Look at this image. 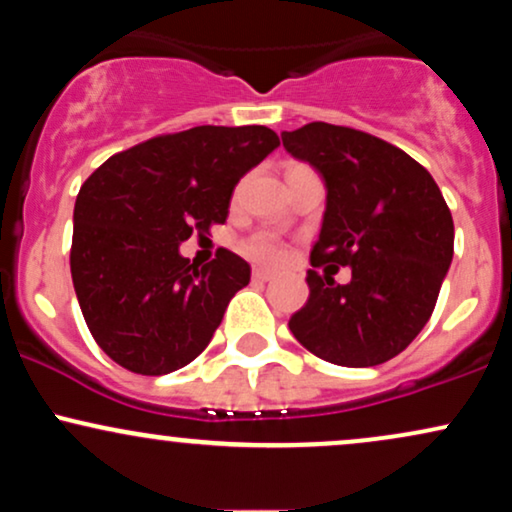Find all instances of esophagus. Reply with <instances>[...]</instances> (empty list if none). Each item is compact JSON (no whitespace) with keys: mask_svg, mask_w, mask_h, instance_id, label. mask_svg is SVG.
<instances>
[{"mask_svg":"<svg viewBox=\"0 0 512 512\" xmlns=\"http://www.w3.org/2000/svg\"><path fill=\"white\" fill-rule=\"evenodd\" d=\"M252 279L255 281H269V279H274V272H269V269H252Z\"/></svg>","mask_w":512,"mask_h":512,"instance_id":"obj_1","label":"esophagus"}]
</instances>
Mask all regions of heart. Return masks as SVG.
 <instances>
[{"mask_svg":"<svg viewBox=\"0 0 512 512\" xmlns=\"http://www.w3.org/2000/svg\"><path fill=\"white\" fill-rule=\"evenodd\" d=\"M243 252L260 264H276L284 257V243L269 231H260L243 243Z\"/></svg>","mask_w":512,"mask_h":512,"instance_id":"1","label":"heart"}]
</instances>
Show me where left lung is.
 I'll use <instances>...</instances> for the list:
<instances>
[{
    "label": "left lung",
    "instance_id": "8db88e82",
    "mask_svg": "<svg viewBox=\"0 0 512 512\" xmlns=\"http://www.w3.org/2000/svg\"><path fill=\"white\" fill-rule=\"evenodd\" d=\"M281 142L325 182L313 267L351 269L349 284L310 269L308 303L289 330L337 366L390 361L436 308L455 243L448 204L424 166L373 134L310 122L281 132Z\"/></svg>",
    "mask_w": 512,
    "mask_h": 512
}]
</instances>
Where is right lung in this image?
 Segmentation results:
<instances>
[{"label": "right lung", "mask_w": 512, "mask_h": 512, "mask_svg": "<svg viewBox=\"0 0 512 512\" xmlns=\"http://www.w3.org/2000/svg\"><path fill=\"white\" fill-rule=\"evenodd\" d=\"M276 146L262 125H202L115 154L81 185L72 281L88 330L115 363L166 375L207 349L250 264L221 248L197 267L180 245L226 221L240 178Z\"/></svg>", "instance_id": "right-lung-1"}]
</instances>
